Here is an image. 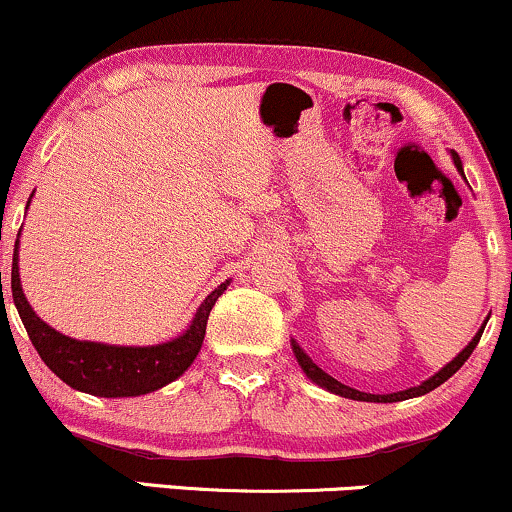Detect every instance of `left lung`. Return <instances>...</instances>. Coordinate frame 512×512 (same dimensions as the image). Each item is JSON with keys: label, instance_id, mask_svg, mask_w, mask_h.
Listing matches in <instances>:
<instances>
[{"label": "left lung", "instance_id": "left-lung-1", "mask_svg": "<svg viewBox=\"0 0 512 512\" xmlns=\"http://www.w3.org/2000/svg\"><path fill=\"white\" fill-rule=\"evenodd\" d=\"M453 160H455V167H458V170L462 172V162H460V158H458V153H453ZM484 326H486V323H484ZM484 326L477 330V335H474L470 345H467L465 350H462V352L458 354V357L453 359V362L443 366V369L438 371V374H434L431 378H426V381L422 383V386H414V388L400 390V393H390V395H371V393H362V390H354V388H350V386H345V383L335 381V378H333V376H328L326 371L321 369V366H316L314 362H311L309 354H306V352L302 350V347H299L297 342H294V340H292V352H294V357H297L299 366H302V369H304V374L309 376L311 381H314V383H318V386H321V388L330 390V393L342 395V398H350V400H364V402H400V400L419 398V395L429 393V390H434V388L441 386V383H446L448 378L453 376L455 371H458L460 366L467 362V359H470V354L474 352V347H477L479 338H482Z\"/></svg>", "mask_w": 512, "mask_h": 512}]
</instances>
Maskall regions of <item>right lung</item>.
<instances>
[{"label": "right lung", "instance_id": "right-lung-1", "mask_svg": "<svg viewBox=\"0 0 512 512\" xmlns=\"http://www.w3.org/2000/svg\"><path fill=\"white\" fill-rule=\"evenodd\" d=\"M227 285L230 280L222 282L203 299L191 326L179 338L148 347L102 345V342L66 338L30 309L26 294L21 290V278H18V239L14 263H11L14 304L40 359L66 386L98 395V398H136V395L153 393L182 376L201 352L210 309L227 290Z\"/></svg>", "mask_w": 512, "mask_h": 512}]
</instances>
